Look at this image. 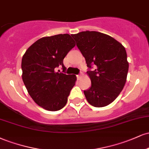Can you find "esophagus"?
Instances as JSON below:
<instances>
[{
	"label": "esophagus",
	"instance_id": "34e87169",
	"mask_svg": "<svg viewBox=\"0 0 149 149\" xmlns=\"http://www.w3.org/2000/svg\"><path fill=\"white\" fill-rule=\"evenodd\" d=\"M77 78H78V80H79L80 78V77H81V75L80 74H78V75H77Z\"/></svg>",
	"mask_w": 149,
	"mask_h": 149
}]
</instances>
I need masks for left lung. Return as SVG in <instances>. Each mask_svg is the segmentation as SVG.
Listing matches in <instances>:
<instances>
[{
	"label": "left lung",
	"mask_w": 149,
	"mask_h": 149,
	"mask_svg": "<svg viewBox=\"0 0 149 149\" xmlns=\"http://www.w3.org/2000/svg\"><path fill=\"white\" fill-rule=\"evenodd\" d=\"M85 57L91 87L84 90L88 102L95 107L112 103L123 89L129 64L125 48L110 36L97 31L71 34ZM95 69H92V66Z\"/></svg>",
	"instance_id": "1"
}]
</instances>
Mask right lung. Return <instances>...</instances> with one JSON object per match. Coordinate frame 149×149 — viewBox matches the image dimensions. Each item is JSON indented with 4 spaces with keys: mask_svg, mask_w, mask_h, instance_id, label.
<instances>
[{
    "mask_svg": "<svg viewBox=\"0 0 149 149\" xmlns=\"http://www.w3.org/2000/svg\"><path fill=\"white\" fill-rule=\"evenodd\" d=\"M75 45L69 34L43 37L32 44L22 57L24 83L33 100L44 109L56 111L67 103L76 76L56 70L62 67L64 72L63 60Z\"/></svg>",
    "mask_w": 149,
    "mask_h": 149,
    "instance_id": "obj_1",
    "label": "right lung"
}]
</instances>
